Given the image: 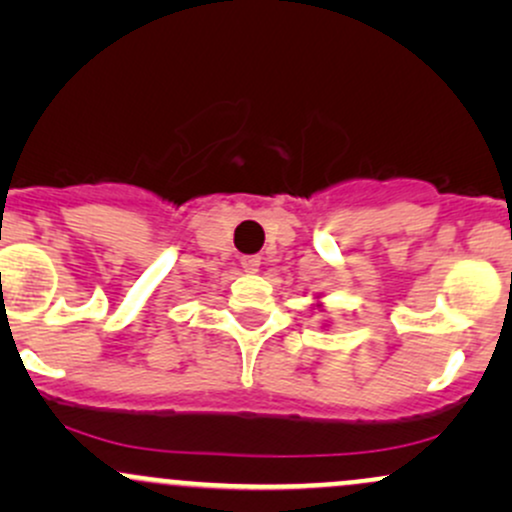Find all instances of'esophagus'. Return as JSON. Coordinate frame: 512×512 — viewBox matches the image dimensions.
Listing matches in <instances>:
<instances>
[{"instance_id":"34e87169","label":"esophagus","mask_w":512,"mask_h":512,"mask_svg":"<svg viewBox=\"0 0 512 512\" xmlns=\"http://www.w3.org/2000/svg\"><path fill=\"white\" fill-rule=\"evenodd\" d=\"M260 257L257 255H245V257H240V267L245 269V272H257V269H260Z\"/></svg>"}]
</instances>
